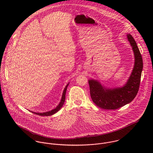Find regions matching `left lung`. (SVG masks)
Listing matches in <instances>:
<instances>
[{
	"label": "left lung",
	"mask_w": 153,
	"mask_h": 153,
	"mask_svg": "<svg viewBox=\"0 0 153 153\" xmlns=\"http://www.w3.org/2000/svg\"><path fill=\"white\" fill-rule=\"evenodd\" d=\"M127 38L134 53L135 63L131 76L126 84L121 88L107 89L97 81H88L92 101L101 108L116 109L121 108L131 102L138 93L143 67V58L133 37L128 34Z\"/></svg>",
	"instance_id": "left-lung-1"
}]
</instances>
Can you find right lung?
Segmentation results:
<instances>
[{
  "label": "right lung",
  "instance_id": "add662e5",
  "mask_svg": "<svg viewBox=\"0 0 153 153\" xmlns=\"http://www.w3.org/2000/svg\"><path fill=\"white\" fill-rule=\"evenodd\" d=\"M68 85H69V84H68L66 85V86L64 90V92H63V94H62V99H61V101L60 103L59 104V105L55 109H52V110H51L50 111H48V112H43V113H38V112H32V111L31 112L32 113H34L35 114H37V115H41V116H50V115H52L55 114L56 112H57L59 109L62 108V107L63 106V105L64 104V102H65V100L66 91V89H67Z\"/></svg>",
  "mask_w": 153,
  "mask_h": 153
}]
</instances>
